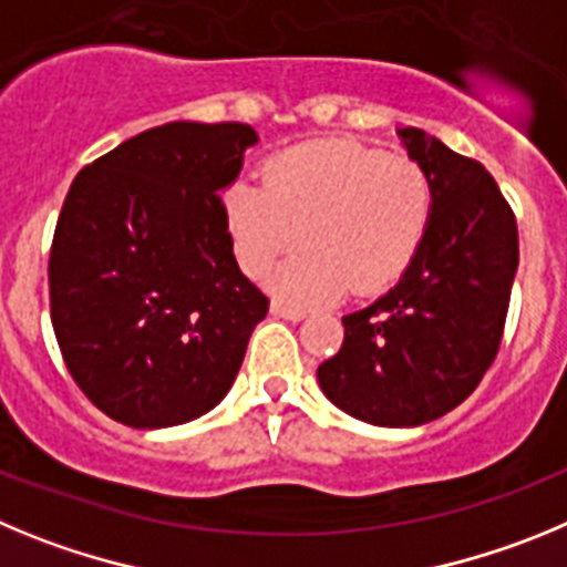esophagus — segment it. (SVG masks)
Masks as SVG:
<instances>
[{
  "mask_svg": "<svg viewBox=\"0 0 567 567\" xmlns=\"http://www.w3.org/2000/svg\"><path fill=\"white\" fill-rule=\"evenodd\" d=\"M271 313H274V316H279V319L299 321V319H305V313H308V310H305V308H299V305H288V302H274V305H271Z\"/></svg>",
  "mask_w": 567,
  "mask_h": 567,
  "instance_id": "34e87169",
  "label": "esophagus"
}]
</instances>
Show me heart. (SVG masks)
<instances>
[{
  "mask_svg": "<svg viewBox=\"0 0 567 567\" xmlns=\"http://www.w3.org/2000/svg\"><path fill=\"white\" fill-rule=\"evenodd\" d=\"M432 214L426 172L406 155L353 141H310L279 152L265 183L237 181L223 195V220L239 268L265 277L288 302L319 305L390 288L421 246Z\"/></svg>",
  "mask_w": 567,
  "mask_h": 567,
  "instance_id": "heart-1",
  "label": "heart"
}]
</instances>
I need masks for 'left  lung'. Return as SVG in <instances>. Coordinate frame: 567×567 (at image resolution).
I'll list each match as a JSON object with an SVG mask.
<instances>
[{"mask_svg":"<svg viewBox=\"0 0 567 567\" xmlns=\"http://www.w3.org/2000/svg\"><path fill=\"white\" fill-rule=\"evenodd\" d=\"M432 186L430 226L395 288L341 316L321 392L375 426H421L463 404L499 350L519 262L517 220L483 163L398 130Z\"/></svg>","mask_w":567,"mask_h":567,"instance_id":"left-lung-1","label":"left lung"}]
</instances>
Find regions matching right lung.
<instances>
[{
    "mask_svg": "<svg viewBox=\"0 0 567 567\" xmlns=\"http://www.w3.org/2000/svg\"><path fill=\"white\" fill-rule=\"evenodd\" d=\"M248 124L172 121L75 175L50 248V319L70 375L112 421L163 430L220 404L268 296L234 259L220 192Z\"/></svg>",
    "mask_w": 567,
    "mask_h": 567,
    "instance_id": "right-lung-1",
    "label": "right lung"
}]
</instances>
